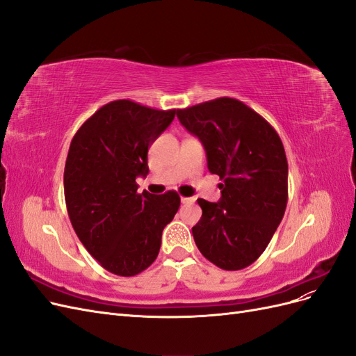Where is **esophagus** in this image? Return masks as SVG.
Wrapping results in <instances>:
<instances>
[{
  "mask_svg": "<svg viewBox=\"0 0 356 356\" xmlns=\"http://www.w3.org/2000/svg\"><path fill=\"white\" fill-rule=\"evenodd\" d=\"M181 202L182 203H195L196 199L195 197H186V196H181Z\"/></svg>",
  "mask_w": 356,
  "mask_h": 356,
  "instance_id": "1",
  "label": "esophagus"
}]
</instances>
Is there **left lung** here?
<instances>
[{"instance_id":"left-lung-1","label":"left lung","mask_w":356,"mask_h":356,"mask_svg":"<svg viewBox=\"0 0 356 356\" xmlns=\"http://www.w3.org/2000/svg\"><path fill=\"white\" fill-rule=\"evenodd\" d=\"M207 152L208 169L222 184L217 203L197 199L202 218L193 238L222 270H242L260 257L282 221L288 161L272 124L242 101L217 98L177 111Z\"/></svg>"}]
</instances>
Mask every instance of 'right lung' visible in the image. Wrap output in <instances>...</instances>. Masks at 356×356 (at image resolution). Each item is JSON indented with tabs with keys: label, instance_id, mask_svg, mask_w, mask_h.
Segmentation results:
<instances>
[{
	"label": "right lung",
	"instance_id": "1",
	"mask_svg": "<svg viewBox=\"0 0 356 356\" xmlns=\"http://www.w3.org/2000/svg\"><path fill=\"white\" fill-rule=\"evenodd\" d=\"M175 113L113 101L71 141L63 172L71 224L89 254L117 276H135L154 263L161 232L179 208L177 191L139 195L136 186V177L148 174V147Z\"/></svg>",
	"mask_w": 356,
	"mask_h": 356
}]
</instances>
